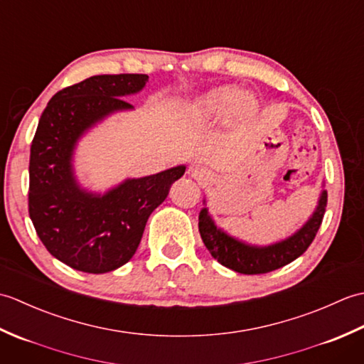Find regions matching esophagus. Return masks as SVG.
Returning <instances> with one entry per match:
<instances>
[{"label":"esophagus","mask_w":364,"mask_h":364,"mask_svg":"<svg viewBox=\"0 0 364 364\" xmlns=\"http://www.w3.org/2000/svg\"><path fill=\"white\" fill-rule=\"evenodd\" d=\"M191 175H192V178H196L197 181H202V183L211 180V172L203 166H196L191 170Z\"/></svg>","instance_id":"34e87169"}]
</instances>
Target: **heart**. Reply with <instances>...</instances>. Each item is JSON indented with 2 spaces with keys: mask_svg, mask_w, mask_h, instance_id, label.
Listing matches in <instances>:
<instances>
[{
  "mask_svg": "<svg viewBox=\"0 0 364 364\" xmlns=\"http://www.w3.org/2000/svg\"><path fill=\"white\" fill-rule=\"evenodd\" d=\"M198 109L205 115H220L228 109L247 112L253 109V100L235 87L223 86L205 94L198 102Z\"/></svg>",
  "mask_w": 364,
  "mask_h": 364,
  "instance_id": "b5f03b06",
  "label": "heart"
}]
</instances>
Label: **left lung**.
I'll return each instance as SVG.
<instances>
[{
  "label": "left lung",
  "instance_id": "8db88e82",
  "mask_svg": "<svg viewBox=\"0 0 364 364\" xmlns=\"http://www.w3.org/2000/svg\"><path fill=\"white\" fill-rule=\"evenodd\" d=\"M203 205L205 208H202L198 214V231L211 257L218 259L222 266L239 274H267L289 264L310 247L322 223L323 213H326L327 191L323 189L322 183L318 205L296 233L269 245L247 244L241 239L228 235L225 230L215 225L213 215L206 208V200H203Z\"/></svg>",
  "mask_w": 364,
  "mask_h": 364
}]
</instances>
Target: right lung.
Listing matches in <instances>:
<instances>
[{
    "instance_id": "add662e5",
    "label": "right lung",
    "mask_w": 364,
    "mask_h": 364,
    "mask_svg": "<svg viewBox=\"0 0 364 364\" xmlns=\"http://www.w3.org/2000/svg\"><path fill=\"white\" fill-rule=\"evenodd\" d=\"M146 75H97L59 90L38 120L29 158V218L54 258L87 274H106L133 258L150 214L164 202L186 166L127 178L106 192L81 186L75 151L92 128L133 111Z\"/></svg>"
}]
</instances>
